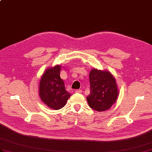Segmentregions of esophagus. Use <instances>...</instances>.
Returning <instances> with one entry per match:
<instances>
[{
    "mask_svg": "<svg viewBox=\"0 0 152 152\" xmlns=\"http://www.w3.org/2000/svg\"><path fill=\"white\" fill-rule=\"evenodd\" d=\"M75 92H76V93H80V94H81L83 92V90H76Z\"/></svg>",
    "mask_w": 152,
    "mask_h": 152,
    "instance_id": "esophagus-1",
    "label": "esophagus"
}]
</instances>
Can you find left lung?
Listing matches in <instances>:
<instances>
[{
    "label": "left lung",
    "mask_w": 152,
    "mask_h": 152,
    "mask_svg": "<svg viewBox=\"0 0 152 152\" xmlns=\"http://www.w3.org/2000/svg\"><path fill=\"white\" fill-rule=\"evenodd\" d=\"M89 78L90 93L86 97L89 106L98 112L109 110L115 103L119 93L113 75L107 70L94 68Z\"/></svg>",
    "instance_id": "8db88e82"
}]
</instances>
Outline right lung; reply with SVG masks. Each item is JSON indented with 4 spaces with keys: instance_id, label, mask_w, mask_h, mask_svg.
Segmentation results:
<instances>
[{
    "instance_id": "add662e5",
    "label": "right lung",
    "mask_w": 152,
    "mask_h": 152,
    "mask_svg": "<svg viewBox=\"0 0 152 152\" xmlns=\"http://www.w3.org/2000/svg\"><path fill=\"white\" fill-rule=\"evenodd\" d=\"M61 66L48 68L41 76L39 94L41 101L50 108L59 110L66 105L72 94L66 90L63 80L60 77Z\"/></svg>"
}]
</instances>
